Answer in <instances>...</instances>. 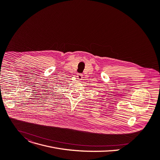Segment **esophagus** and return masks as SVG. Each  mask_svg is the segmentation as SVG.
<instances>
[{"instance_id": "obj_1", "label": "esophagus", "mask_w": 160, "mask_h": 160, "mask_svg": "<svg viewBox=\"0 0 160 160\" xmlns=\"http://www.w3.org/2000/svg\"><path fill=\"white\" fill-rule=\"evenodd\" d=\"M77 78H78V80H82V78H83V75L81 74V73H78V74L77 75Z\"/></svg>"}]
</instances>
